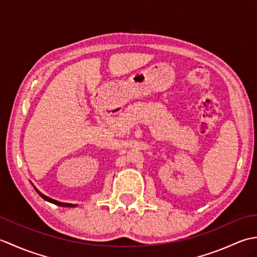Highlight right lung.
Wrapping results in <instances>:
<instances>
[{"mask_svg": "<svg viewBox=\"0 0 257 257\" xmlns=\"http://www.w3.org/2000/svg\"><path fill=\"white\" fill-rule=\"evenodd\" d=\"M32 185H33V183H32ZM34 189H35V191L36 192L40 194L43 199H44L45 201H47V202H51V203H53V204H56V205H59V206H64V207H76L77 206V204H70V203H63V202H59V201H56V200H54V199H51V198H48V196H46L45 194H43L42 192H40V191H38L35 187H34Z\"/></svg>", "mask_w": 257, "mask_h": 257, "instance_id": "obj_1", "label": "right lung"}]
</instances>
